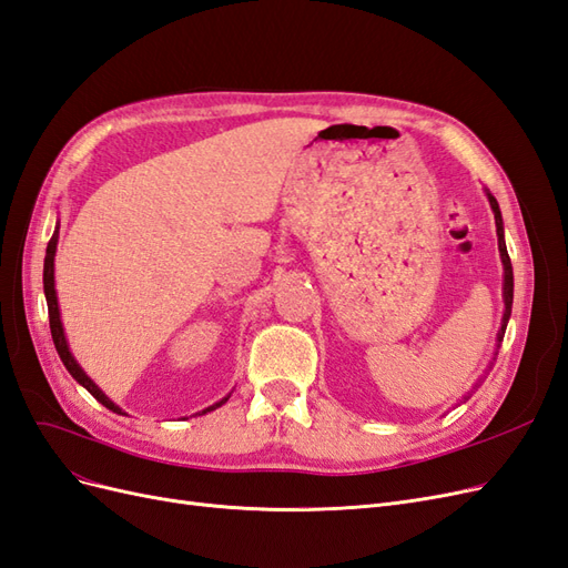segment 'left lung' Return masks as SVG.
I'll return each mask as SVG.
<instances>
[{
    "instance_id": "8db88e82",
    "label": "left lung",
    "mask_w": 568,
    "mask_h": 568,
    "mask_svg": "<svg viewBox=\"0 0 568 568\" xmlns=\"http://www.w3.org/2000/svg\"><path fill=\"white\" fill-rule=\"evenodd\" d=\"M486 196L490 201V209L495 213V227H497V248H500V257H503V267H505V280H503V301H505V315H503V326L500 332H497V348H500L505 329H507V322L511 315V301H514V274H511V261H509V253H507V244H505V227H503V213H500V205H497L495 196L486 189ZM467 400V398H464Z\"/></svg>"
}]
</instances>
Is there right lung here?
<instances>
[{
    "label": "right lung",
    "mask_w": 568,
    "mask_h": 568,
    "mask_svg": "<svg viewBox=\"0 0 568 568\" xmlns=\"http://www.w3.org/2000/svg\"><path fill=\"white\" fill-rule=\"evenodd\" d=\"M57 244H59V222H57L54 234H51L49 244H47L44 277H42V282H44V296H47V307H49V329H51V338H54L57 353H59V357H61V363L65 365V369L71 372V376H73V379H75L80 386L88 388L101 405L109 407L111 412H115V415H125V412L120 409V407L109 398V395L90 379L88 374H84V369L78 365V359L73 357L71 348H68V341H65V334H63V322H61V313H59V298H57V288H54V255H57ZM227 400H230V395H227V398H222L220 403L201 409V415H205V412H213L215 407L225 405Z\"/></svg>",
    "instance_id": "obj_1"
}]
</instances>
